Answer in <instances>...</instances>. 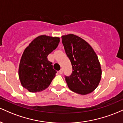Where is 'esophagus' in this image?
<instances>
[{
	"label": "esophagus",
	"mask_w": 123,
	"mask_h": 123,
	"mask_svg": "<svg viewBox=\"0 0 123 123\" xmlns=\"http://www.w3.org/2000/svg\"><path fill=\"white\" fill-rule=\"evenodd\" d=\"M59 73H60V74H62V73H63V69H60V70H59Z\"/></svg>",
	"instance_id": "obj_1"
}]
</instances>
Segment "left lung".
Masks as SVG:
<instances>
[{
  "mask_svg": "<svg viewBox=\"0 0 123 123\" xmlns=\"http://www.w3.org/2000/svg\"><path fill=\"white\" fill-rule=\"evenodd\" d=\"M62 38L73 70L70 76H65L68 88L78 94L91 93L101 79L102 70L97 55L89 43L78 36L68 34Z\"/></svg>",
  "mask_w": 123,
  "mask_h": 123,
  "instance_id": "obj_1",
  "label": "left lung"
}]
</instances>
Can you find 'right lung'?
<instances>
[{"label":"right lung","mask_w":123,"mask_h":123,"mask_svg":"<svg viewBox=\"0 0 123 123\" xmlns=\"http://www.w3.org/2000/svg\"><path fill=\"white\" fill-rule=\"evenodd\" d=\"M58 37L41 35L25 48L21 58L18 75L23 87L31 92L42 91L49 86L57 71L48 56L57 48Z\"/></svg>","instance_id":"add662e5"}]
</instances>
